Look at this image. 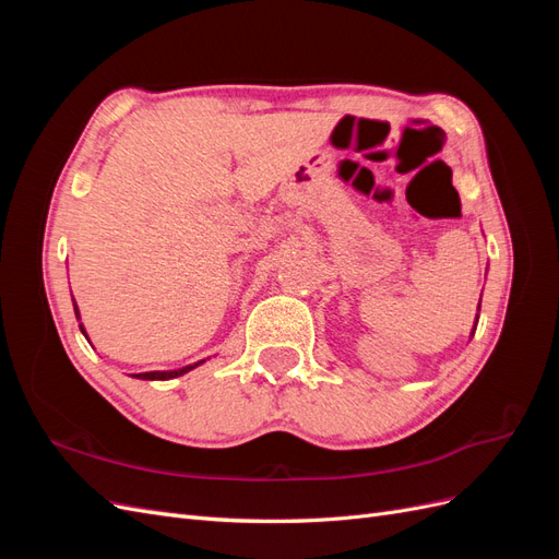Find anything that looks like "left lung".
<instances>
[{"label": "left lung", "mask_w": 559, "mask_h": 559, "mask_svg": "<svg viewBox=\"0 0 559 559\" xmlns=\"http://www.w3.org/2000/svg\"><path fill=\"white\" fill-rule=\"evenodd\" d=\"M483 298V296H480ZM478 310H480V306H478ZM476 324H478V314H476ZM471 335H473V331H471Z\"/></svg>", "instance_id": "obj_1"}]
</instances>
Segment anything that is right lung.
<instances>
[{"label":"right lung","instance_id":"add662e5","mask_svg":"<svg viewBox=\"0 0 559 559\" xmlns=\"http://www.w3.org/2000/svg\"><path fill=\"white\" fill-rule=\"evenodd\" d=\"M74 314H76V319L81 321L76 302H74ZM79 329H81V333H83V335H86V331H83V324H79ZM86 337H88V335H86ZM200 364H205V359H202V361H195V364H191V366L177 368V370H151V373H134L132 378H138V380H173V378H179V376H183V373H189V370H193V368H195V366H200Z\"/></svg>","mask_w":559,"mask_h":559}]
</instances>
